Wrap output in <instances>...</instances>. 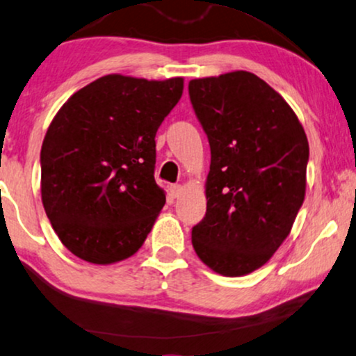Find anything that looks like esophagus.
<instances>
[{
  "mask_svg": "<svg viewBox=\"0 0 356 356\" xmlns=\"http://www.w3.org/2000/svg\"><path fill=\"white\" fill-rule=\"evenodd\" d=\"M169 191H170V195H172L174 199H177V197L182 193V186H179V184H174V186L169 187Z\"/></svg>",
  "mask_w": 356,
  "mask_h": 356,
  "instance_id": "obj_1",
  "label": "esophagus"
}]
</instances>
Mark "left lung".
<instances>
[{
  "label": "left lung",
  "mask_w": 356,
  "mask_h": 356,
  "mask_svg": "<svg viewBox=\"0 0 356 356\" xmlns=\"http://www.w3.org/2000/svg\"><path fill=\"white\" fill-rule=\"evenodd\" d=\"M188 95L211 154L193 250L215 273L245 276L291 233L305 195L307 136L284 98L251 72L191 80Z\"/></svg>",
  "instance_id": "obj_1"
}]
</instances>
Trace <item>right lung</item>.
<instances>
[{"mask_svg": "<svg viewBox=\"0 0 356 356\" xmlns=\"http://www.w3.org/2000/svg\"><path fill=\"white\" fill-rule=\"evenodd\" d=\"M182 90V77L111 74L54 116L40 149V195L58 240L77 258L111 264L143 246L165 204L154 181V138Z\"/></svg>", "mask_w": 356, "mask_h": 356, "instance_id": "right-lung-1", "label": "right lung"}]
</instances>
